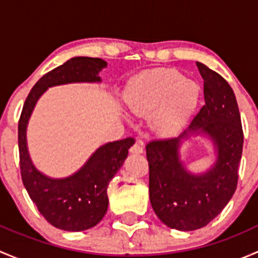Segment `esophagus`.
Here are the masks:
<instances>
[{"mask_svg": "<svg viewBox=\"0 0 258 258\" xmlns=\"http://www.w3.org/2000/svg\"><path fill=\"white\" fill-rule=\"evenodd\" d=\"M130 152L135 153V155H141V153H144V147H142L141 142H137V144L132 146V147L130 148Z\"/></svg>", "mask_w": 258, "mask_h": 258, "instance_id": "obj_1", "label": "esophagus"}]
</instances>
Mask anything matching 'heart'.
<instances>
[{
  "mask_svg": "<svg viewBox=\"0 0 258 258\" xmlns=\"http://www.w3.org/2000/svg\"><path fill=\"white\" fill-rule=\"evenodd\" d=\"M201 100L199 83L173 69H157L137 75L127 86L123 101L137 116L152 114V128L172 136L188 122Z\"/></svg>",
  "mask_w": 258,
  "mask_h": 258,
  "instance_id": "1",
  "label": "heart"
}]
</instances>
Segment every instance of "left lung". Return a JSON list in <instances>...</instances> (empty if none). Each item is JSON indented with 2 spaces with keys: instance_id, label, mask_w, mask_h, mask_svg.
I'll return each instance as SVG.
<instances>
[{
  "instance_id": "1",
  "label": "left lung",
  "mask_w": 258,
  "mask_h": 258,
  "mask_svg": "<svg viewBox=\"0 0 258 258\" xmlns=\"http://www.w3.org/2000/svg\"><path fill=\"white\" fill-rule=\"evenodd\" d=\"M204 79L205 105L176 139L146 146L150 166V201L157 217L178 231L209 225L232 199L237 187L243 132L237 101L227 81L196 62ZM209 138L216 160L205 173L186 170L179 148L191 137Z\"/></svg>"
}]
</instances>
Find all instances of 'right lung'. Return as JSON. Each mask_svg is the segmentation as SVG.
Returning a JSON list of instances; mask_svg holds the SVG:
<instances>
[{
  "instance_id": "obj_1",
  "label": "right lung",
  "mask_w": 258,
  "mask_h": 258,
  "mask_svg": "<svg viewBox=\"0 0 258 258\" xmlns=\"http://www.w3.org/2000/svg\"><path fill=\"white\" fill-rule=\"evenodd\" d=\"M107 62L93 57H72L37 81L28 93L18 122V150L22 182L41 215L54 227L79 232L97 225L107 212V187L123 165L132 137L98 147L85 165L69 177L52 178L36 168L27 147V126L41 96L49 87L67 83H100Z\"/></svg>"
}]
</instances>
